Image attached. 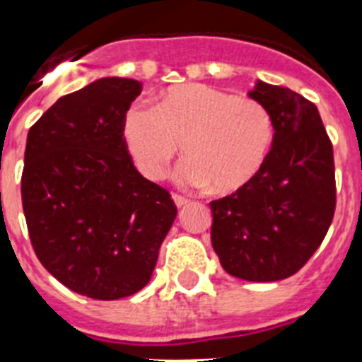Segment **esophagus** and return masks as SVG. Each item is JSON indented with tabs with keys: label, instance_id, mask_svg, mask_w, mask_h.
<instances>
[{
	"label": "esophagus",
	"instance_id": "34e87169",
	"mask_svg": "<svg viewBox=\"0 0 362 362\" xmlns=\"http://www.w3.org/2000/svg\"><path fill=\"white\" fill-rule=\"evenodd\" d=\"M173 201H175L178 209H180V206H186V204L189 203V199L184 197V195H178V193H173Z\"/></svg>",
	"mask_w": 362,
	"mask_h": 362
}]
</instances>
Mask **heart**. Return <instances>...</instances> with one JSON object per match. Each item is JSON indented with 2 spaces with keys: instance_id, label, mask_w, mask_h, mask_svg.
Listing matches in <instances>:
<instances>
[{
  "instance_id": "heart-1",
  "label": "heart",
  "mask_w": 362,
  "mask_h": 362,
  "mask_svg": "<svg viewBox=\"0 0 362 362\" xmlns=\"http://www.w3.org/2000/svg\"><path fill=\"white\" fill-rule=\"evenodd\" d=\"M133 163L148 180H161L180 152L176 170L184 186L210 184L214 193H235L257 175L274 141L270 110L253 98H237L206 84L167 90L153 107L133 105L122 120Z\"/></svg>"
}]
</instances>
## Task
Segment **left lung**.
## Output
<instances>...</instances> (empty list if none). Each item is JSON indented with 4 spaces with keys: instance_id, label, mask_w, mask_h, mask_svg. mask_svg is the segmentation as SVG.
Masks as SVG:
<instances>
[{
    "instance_id": "1",
    "label": "left lung",
    "mask_w": 362,
    "mask_h": 362,
    "mask_svg": "<svg viewBox=\"0 0 362 362\" xmlns=\"http://www.w3.org/2000/svg\"><path fill=\"white\" fill-rule=\"evenodd\" d=\"M250 98L270 110L274 141L250 184L210 203L221 267L247 281L289 278L325 238L337 209L332 142L312 101L259 81Z\"/></svg>"
}]
</instances>
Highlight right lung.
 <instances>
[{
  "instance_id": "add662e5",
  "label": "right lung",
  "mask_w": 362,
  "mask_h": 362,
  "mask_svg": "<svg viewBox=\"0 0 362 362\" xmlns=\"http://www.w3.org/2000/svg\"><path fill=\"white\" fill-rule=\"evenodd\" d=\"M142 84L99 78L30 127L22 209L41 264L71 291L116 300L152 278L176 218L165 187L135 169L122 120Z\"/></svg>"
}]
</instances>
